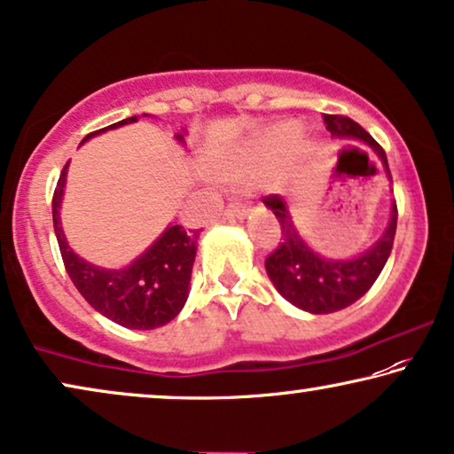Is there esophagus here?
<instances>
[{
    "label": "esophagus",
    "mask_w": 454,
    "mask_h": 454,
    "mask_svg": "<svg viewBox=\"0 0 454 454\" xmlns=\"http://www.w3.org/2000/svg\"><path fill=\"white\" fill-rule=\"evenodd\" d=\"M253 209L248 203H242V201H234L230 203L228 209H226V215H230V218H239V220H245L248 214H251Z\"/></svg>",
    "instance_id": "esophagus-1"
}]
</instances>
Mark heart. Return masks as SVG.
<instances>
[{
    "instance_id": "heart-1",
    "label": "heart",
    "mask_w": 454,
    "mask_h": 454,
    "mask_svg": "<svg viewBox=\"0 0 454 454\" xmlns=\"http://www.w3.org/2000/svg\"><path fill=\"white\" fill-rule=\"evenodd\" d=\"M300 129L296 125H279L278 129L267 133L265 137H261L259 142H254L248 148L236 152L224 162H220L218 172L228 181H240V178L251 176L253 172H257L261 166H265L270 160H273L279 152L290 148L298 142Z\"/></svg>"
}]
</instances>
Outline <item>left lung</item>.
<instances>
[{"instance_id":"obj_1","label":"left lung","mask_w":454,"mask_h":454,"mask_svg":"<svg viewBox=\"0 0 454 454\" xmlns=\"http://www.w3.org/2000/svg\"><path fill=\"white\" fill-rule=\"evenodd\" d=\"M325 125L333 137L360 139L380 158L387 176L391 178L387 154L370 133L356 121L343 114H323ZM263 203L276 214L282 226L284 242L265 259V270L271 284L282 296L298 309L312 315H329L341 310L362 298L376 278L380 276L388 254H391L395 230H397V203L391 206V220L379 240L354 259H325L302 240L294 226L288 206L279 195L265 197Z\"/></svg>"}]
</instances>
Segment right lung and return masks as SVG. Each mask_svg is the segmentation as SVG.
I'll return each instance as SVG.
<instances>
[{"label":"right lung","instance_id":"right-lung-1","mask_svg":"<svg viewBox=\"0 0 454 454\" xmlns=\"http://www.w3.org/2000/svg\"><path fill=\"white\" fill-rule=\"evenodd\" d=\"M148 117V114H144ZM137 117H129L88 133L90 139L106 129H117L121 125L136 123ZM184 142L183 133L175 136ZM67 164L63 166L59 181L53 193V226L59 242V251L67 276L86 302L100 315L127 329H156L170 323L183 310L189 296L191 270L197 253V234L200 230H184L183 226H168L158 236L152 247L139 254L131 265L123 270H105L88 263L69 248L61 228L59 207L66 189Z\"/></svg>","mask_w":454,"mask_h":454}]
</instances>
